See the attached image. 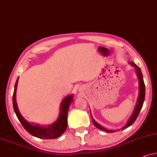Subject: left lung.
I'll return each mask as SVG.
<instances>
[{
	"label": "left lung",
	"mask_w": 157,
	"mask_h": 157,
	"mask_svg": "<svg viewBox=\"0 0 157 157\" xmlns=\"http://www.w3.org/2000/svg\"><path fill=\"white\" fill-rule=\"evenodd\" d=\"M129 63L136 68V75H137L138 79H139V85H140V94H139L137 102H136V105L135 109H134V112L132 113L131 117L129 118V120H128L127 124H126L124 127H123L122 128V129L129 127V126H131L132 124L135 122V120H136V118H137L139 114H140V112L141 111V109L142 108L143 104H144V98H145V85H144V79H143V75H142V71H141V69L138 67L137 65H136V64H134L133 62H130ZM92 122H93L94 125L97 128H98L99 129L103 130V131H105L107 132H114V131H112V130L106 129L105 128L102 127L101 125H100L99 124L97 123L92 118Z\"/></svg>",
	"instance_id": "8db88e82"
}]
</instances>
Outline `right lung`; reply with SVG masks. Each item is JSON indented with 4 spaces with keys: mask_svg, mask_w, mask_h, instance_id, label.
Segmentation results:
<instances>
[{
    "mask_svg": "<svg viewBox=\"0 0 157 157\" xmlns=\"http://www.w3.org/2000/svg\"><path fill=\"white\" fill-rule=\"evenodd\" d=\"M17 81L18 78L17 79L16 82L15 84L14 92H13V109L15 112L17 119L23 125L26 131L31 135L35 136V137L40 139H56L58 136L62 135L64 132H65L67 126V113L69 107L71 102H72V95H69L64 98L61 104V111L59 114V117L56 122H54L48 127H41L39 125H34L29 122H28L25 119H24L18 111L17 109L16 100H15V93H16V88L17 85Z\"/></svg>",
    "mask_w": 157,
    "mask_h": 157,
    "instance_id": "1",
    "label": "right lung"
}]
</instances>
